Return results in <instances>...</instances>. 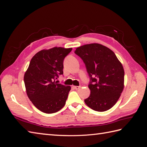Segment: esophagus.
<instances>
[{"label":"esophagus","instance_id":"34e87169","mask_svg":"<svg viewBox=\"0 0 147 147\" xmlns=\"http://www.w3.org/2000/svg\"><path fill=\"white\" fill-rule=\"evenodd\" d=\"M74 88L75 90H79L80 88V86H74Z\"/></svg>","mask_w":147,"mask_h":147}]
</instances>
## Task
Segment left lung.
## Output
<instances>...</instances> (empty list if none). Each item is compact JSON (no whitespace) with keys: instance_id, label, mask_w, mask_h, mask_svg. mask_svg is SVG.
<instances>
[{"instance_id":"1","label":"left lung","mask_w":147,"mask_h":147,"mask_svg":"<svg viewBox=\"0 0 147 147\" xmlns=\"http://www.w3.org/2000/svg\"><path fill=\"white\" fill-rule=\"evenodd\" d=\"M75 53L85 64L90 82V95L85 104L97 112H105L117 103L124 88L123 67L115 53L98 43L87 44Z\"/></svg>"}]
</instances>
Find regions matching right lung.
<instances>
[{
    "label": "right lung",
    "mask_w": 147,
    "mask_h": 147,
    "mask_svg": "<svg viewBox=\"0 0 147 147\" xmlns=\"http://www.w3.org/2000/svg\"><path fill=\"white\" fill-rule=\"evenodd\" d=\"M72 48L54 47L35 54L30 60L24 82L28 96L35 107L46 113L58 112L65 104L70 86L57 83L63 75V62Z\"/></svg>",
    "instance_id": "obj_1"
}]
</instances>
